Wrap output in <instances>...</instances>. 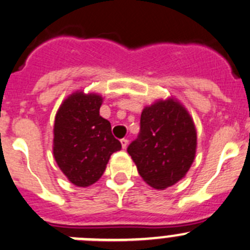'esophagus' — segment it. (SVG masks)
Listing matches in <instances>:
<instances>
[{
    "instance_id": "34e87169",
    "label": "esophagus",
    "mask_w": 250,
    "mask_h": 250,
    "mask_svg": "<svg viewBox=\"0 0 250 250\" xmlns=\"http://www.w3.org/2000/svg\"><path fill=\"white\" fill-rule=\"evenodd\" d=\"M120 142H121V147H123L124 149L126 148L127 145H129V140H127V139H121Z\"/></svg>"
}]
</instances>
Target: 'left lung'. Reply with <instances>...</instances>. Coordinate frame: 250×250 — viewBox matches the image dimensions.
<instances>
[{
	"label": "left lung",
	"mask_w": 250,
	"mask_h": 250,
	"mask_svg": "<svg viewBox=\"0 0 250 250\" xmlns=\"http://www.w3.org/2000/svg\"><path fill=\"white\" fill-rule=\"evenodd\" d=\"M140 134L127 147L142 179L154 189L185 177L196 152V130L187 109L174 98L159 99L142 110Z\"/></svg>",
	"instance_id": "1"
}]
</instances>
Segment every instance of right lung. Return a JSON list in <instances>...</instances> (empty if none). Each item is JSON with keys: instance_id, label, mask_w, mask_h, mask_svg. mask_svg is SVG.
<instances>
[{"instance_id": "obj_1", "label": "right lung", "mask_w": 250, "mask_h": 250, "mask_svg": "<svg viewBox=\"0 0 250 250\" xmlns=\"http://www.w3.org/2000/svg\"><path fill=\"white\" fill-rule=\"evenodd\" d=\"M103 98L75 92L59 108L54 124V158L76 187H89L103 175L111 154L121 149L111 125L99 115Z\"/></svg>"}]
</instances>
